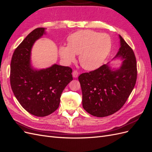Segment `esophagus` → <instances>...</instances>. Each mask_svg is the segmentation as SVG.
<instances>
[{
    "label": "esophagus",
    "mask_w": 152,
    "mask_h": 152,
    "mask_svg": "<svg viewBox=\"0 0 152 152\" xmlns=\"http://www.w3.org/2000/svg\"><path fill=\"white\" fill-rule=\"evenodd\" d=\"M72 75H73V77H74V78H77V77H78V75H79V72H78L76 71V70L73 71V73H72Z\"/></svg>",
    "instance_id": "34e87169"
}]
</instances>
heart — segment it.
<instances>
[{"label": "heart", "instance_id": "heart-1", "mask_svg": "<svg viewBox=\"0 0 152 152\" xmlns=\"http://www.w3.org/2000/svg\"><path fill=\"white\" fill-rule=\"evenodd\" d=\"M112 48V40L106 34L90 30L77 31L68 37V46L59 48L63 61L69 65L79 54L81 66L87 70H93L102 65Z\"/></svg>", "mask_w": 152, "mask_h": 152}]
</instances>
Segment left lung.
Returning a JSON list of instances; mask_svg holds the SVG:
<instances>
[{"instance_id":"left-lung-1","label":"left lung","mask_w":152,"mask_h":152,"mask_svg":"<svg viewBox=\"0 0 152 152\" xmlns=\"http://www.w3.org/2000/svg\"><path fill=\"white\" fill-rule=\"evenodd\" d=\"M120 48L113 59L122 61L118 68L108 63L79 77L82 107L92 115L104 117L120 110L135 86L137 78L136 59L134 52L119 35Z\"/></svg>"}]
</instances>
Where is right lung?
Listing matches in <instances>:
<instances>
[{
    "label": "right lung",
    "mask_w": 152,
    "mask_h": 152,
    "mask_svg": "<svg viewBox=\"0 0 152 152\" xmlns=\"http://www.w3.org/2000/svg\"><path fill=\"white\" fill-rule=\"evenodd\" d=\"M44 28L34 30L15 49L11 59L10 82L15 97L28 113L45 117L58 108L65 87L73 80L68 66L54 64L37 69L31 65V52L34 43L46 34Z\"/></svg>",
    "instance_id": "1"
}]
</instances>
